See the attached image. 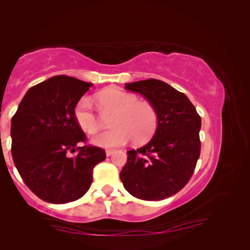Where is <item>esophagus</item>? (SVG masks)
Wrapping results in <instances>:
<instances>
[{
	"label": "esophagus",
	"instance_id": "obj_1",
	"mask_svg": "<svg viewBox=\"0 0 250 250\" xmlns=\"http://www.w3.org/2000/svg\"><path fill=\"white\" fill-rule=\"evenodd\" d=\"M113 152H115V150H105V154H107V156H110L113 154Z\"/></svg>",
	"mask_w": 250,
	"mask_h": 250
}]
</instances>
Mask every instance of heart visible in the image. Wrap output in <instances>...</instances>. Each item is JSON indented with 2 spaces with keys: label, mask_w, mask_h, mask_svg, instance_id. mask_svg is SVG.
Masks as SVG:
<instances>
[{
  "label": "heart",
  "mask_w": 250,
  "mask_h": 250,
  "mask_svg": "<svg viewBox=\"0 0 250 250\" xmlns=\"http://www.w3.org/2000/svg\"><path fill=\"white\" fill-rule=\"evenodd\" d=\"M95 99L103 115L113 112L110 118L112 130L105 131L92 139V143L103 147L125 145L131 139L142 143L153 135L158 125V112L147 100H139L130 92L109 88L97 94ZM74 117L83 132L94 134L101 128V121L96 115L90 98L83 97L74 108Z\"/></svg>",
  "instance_id": "b5f03b06"
}]
</instances>
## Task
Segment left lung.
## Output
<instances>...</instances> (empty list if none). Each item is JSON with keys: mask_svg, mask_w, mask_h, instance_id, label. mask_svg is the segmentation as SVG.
Instances as JSON below:
<instances>
[{"mask_svg": "<svg viewBox=\"0 0 250 250\" xmlns=\"http://www.w3.org/2000/svg\"><path fill=\"white\" fill-rule=\"evenodd\" d=\"M154 105L158 126L149 143L126 152L120 173L125 188L145 201L180 192L191 179L201 153V117L183 92L158 79L125 83Z\"/></svg>", "mask_w": 250, "mask_h": 250, "instance_id": "8db88e82", "label": "left lung"}]
</instances>
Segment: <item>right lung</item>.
I'll return each instance as SVG.
<instances>
[{
    "label": "right lung",
    "instance_id": "obj_1",
    "mask_svg": "<svg viewBox=\"0 0 250 250\" xmlns=\"http://www.w3.org/2000/svg\"><path fill=\"white\" fill-rule=\"evenodd\" d=\"M90 86L54 76L29 88L12 117V158L24 183L41 200L65 204L83 197L94 167L105 159L101 147L79 146L87 137L75 120L74 108Z\"/></svg>",
    "mask_w": 250,
    "mask_h": 250
}]
</instances>
